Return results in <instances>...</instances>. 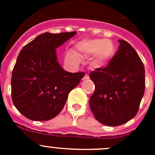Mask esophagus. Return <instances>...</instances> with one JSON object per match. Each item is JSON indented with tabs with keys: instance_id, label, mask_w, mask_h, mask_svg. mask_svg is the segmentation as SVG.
Masks as SVG:
<instances>
[{
	"instance_id": "1",
	"label": "esophagus",
	"mask_w": 155,
	"mask_h": 155,
	"mask_svg": "<svg viewBox=\"0 0 155 155\" xmlns=\"http://www.w3.org/2000/svg\"><path fill=\"white\" fill-rule=\"evenodd\" d=\"M88 78H89V76H88V74H86L84 75V78H83V79H82V80H87V79H88Z\"/></svg>"
}]
</instances>
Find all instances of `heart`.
Masks as SVG:
<instances>
[{
  "mask_svg": "<svg viewBox=\"0 0 155 155\" xmlns=\"http://www.w3.org/2000/svg\"><path fill=\"white\" fill-rule=\"evenodd\" d=\"M75 54L73 51L67 53V58L73 62H78V56L91 57V65L94 68H102L107 64L115 53L113 42L108 39H93L81 40L75 44ZM77 55H76V54Z\"/></svg>",
  "mask_w": 155,
  "mask_h": 155,
  "instance_id": "1",
  "label": "heart"
}]
</instances>
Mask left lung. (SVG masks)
<instances>
[{"instance_id": "8db88e82", "label": "left lung", "mask_w": 155, "mask_h": 155, "mask_svg": "<svg viewBox=\"0 0 155 155\" xmlns=\"http://www.w3.org/2000/svg\"><path fill=\"white\" fill-rule=\"evenodd\" d=\"M119 49L107 67L91 71L94 91L89 105L104 125L117 127L136 116L144 94L145 70L130 43L120 39Z\"/></svg>"}]
</instances>
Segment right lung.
<instances>
[{"label": "right lung", "instance_id": "1", "mask_svg": "<svg viewBox=\"0 0 155 155\" xmlns=\"http://www.w3.org/2000/svg\"><path fill=\"white\" fill-rule=\"evenodd\" d=\"M77 31L45 32L23 47L12 76V97L16 109L26 118L46 121L62 110L68 94L84 73H70L57 61V48Z\"/></svg>", "mask_w": 155, "mask_h": 155}]
</instances>
